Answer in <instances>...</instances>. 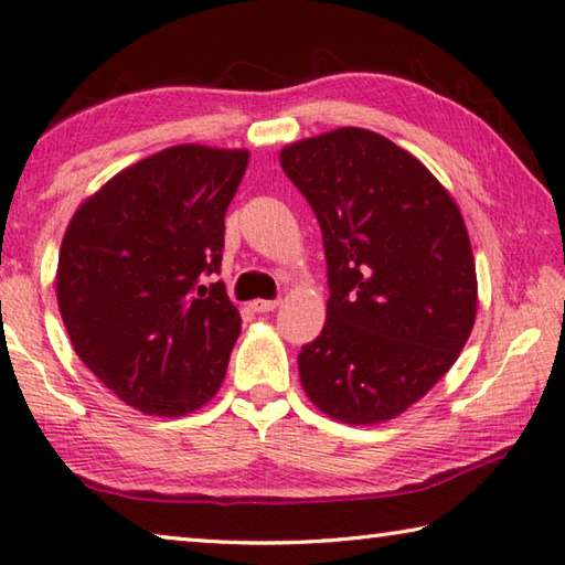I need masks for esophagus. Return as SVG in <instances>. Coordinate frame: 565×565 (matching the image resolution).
<instances>
[{"mask_svg":"<svg viewBox=\"0 0 565 565\" xmlns=\"http://www.w3.org/2000/svg\"><path fill=\"white\" fill-rule=\"evenodd\" d=\"M279 307V299H256L250 301V309L258 311V315H266V311H274Z\"/></svg>","mask_w":565,"mask_h":565,"instance_id":"1","label":"esophagus"}]
</instances>
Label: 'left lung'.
Instances as JSON below:
<instances>
[{"label": "left lung", "instance_id": "8db88e82", "mask_svg": "<svg viewBox=\"0 0 565 565\" xmlns=\"http://www.w3.org/2000/svg\"><path fill=\"white\" fill-rule=\"evenodd\" d=\"M281 168L324 236L327 321L299 377L324 415L377 425L423 399L468 342L478 276L458 203L415 156L364 128L291 142Z\"/></svg>", "mask_w": 565, "mask_h": 565}]
</instances>
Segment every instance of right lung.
I'll return each mask as SVG.
<instances>
[{
    "label": "right lung",
    "mask_w": 565,
    "mask_h": 565,
    "mask_svg": "<svg viewBox=\"0 0 565 565\" xmlns=\"http://www.w3.org/2000/svg\"><path fill=\"white\" fill-rule=\"evenodd\" d=\"M248 150L173 146L79 205L57 264V307L79 360L125 405L183 417L216 395L241 317L221 271L223 216Z\"/></svg>",
    "instance_id": "add662e5"
}]
</instances>
